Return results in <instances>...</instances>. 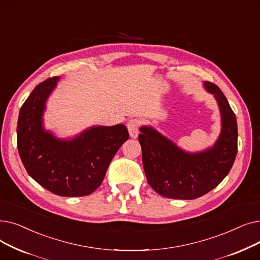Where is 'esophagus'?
<instances>
[{
  "label": "esophagus",
  "mask_w": 260,
  "mask_h": 260,
  "mask_svg": "<svg viewBox=\"0 0 260 260\" xmlns=\"http://www.w3.org/2000/svg\"><path fill=\"white\" fill-rule=\"evenodd\" d=\"M140 126H141V120L138 118H132L128 121L127 123V128L129 131L130 137L135 139L138 138L139 132H140Z\"/></svg>",
  "instance_id": "1"
}]
</instances>
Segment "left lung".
I'll return each mask as SVG.
<instances>
[{
    "instance_id": "8db88e82",
    "label": "left lung",
    "mask_w": 260,
    "mask_h": 260,
    "mask_svg": "<svg viewBox=\"0 0 260 260\" xmlns=\"http://www.w3.org/2000/svg\"><path fill=\"white\" fill-rule=\"evenodd\" d=\"M204 86L215 96L221 113V133L212 148L189 153L151 127L140 129L147 181L154 191L169 199L192 200L211 191L228 176L236 158V116L216 84L205 81Z\"/></svg>"
}]
</instances>
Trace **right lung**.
Returning a JSON list of instances; mask_svg holds the SVG:
<instances>
[{
  "label": "right lung",
  "mask_w": 260,
  "mask_h": 260,
  "mask_svg": "<svg viewBox=\"0 0 260 260\" xmlns=\"http://www.w3.org/2000/svg\"><path fill=\"white\" fill-rule=\"evenodd\" d=\"M59 77L39 83L21 107L17 144L27 174L42 187L61 197L92 193L104 181L120 146L129 139L125 125L92 127L73 140H60L43 128L47 98Z\"/></svg>",
  "instance_id": "right-lung-1"
}]
</instances>
